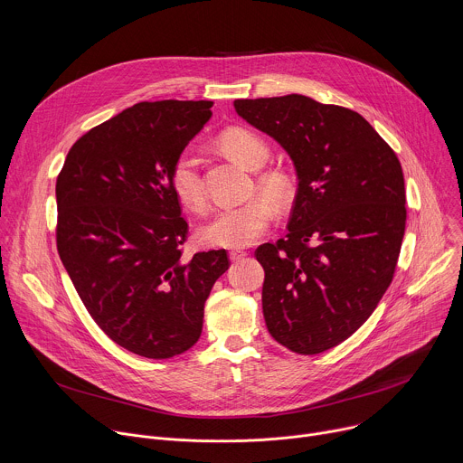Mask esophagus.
Listing matches in <instances>:
<instances>
[{"instance_id": "1", "label": "esophagus", "mask_w": 463, "mask_h": 463, "mask_svg": "<svg viewBox=\"0 0 463 463\" xmlns=\"http://www.w3.org/2000/svg\"><path fill=\"white\" fill-rule=\"evenodd\" d=\"M245 256H247V250H240V249H234V250L229 252V258H231L232 261H240V260H243Z\"/></svg>"}]
</instances>
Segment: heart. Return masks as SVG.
<instances>
[{
  "label": "heart",
  "instance_id": "heart-1",
  "mask_svg": "<svg viewBox=\"0 0 463 463\" xmlns=\"http://www.w3.org/2000/svg\"><path fill=\"white\" fill-rule=\"evenodd\" d=\"M220 145L231 158L249 169H260L269 160L270 154L263 137L241 127H232L222 132ZM171 185L184 205L196 213L205 211L207 193L196 152L184 150L176 158L171 169ZM256 187L276 207L287 205L292 196L288 176L276 169L260 173L256 176ZM272 218V205L263 198H254L241 205L218 211L214 218L200 229V238L203 243L214 247H247L267 232Z\"/></svg>",
  "mask_w": 463,
  "mask_h": 463
}]
</instances>
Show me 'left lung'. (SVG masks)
<instances>
[{
    "label": "left lung",
    "instance_id": "obj_1",
    "mask_svg": "<svg viewBox=\"0 0 463 463\" xmlns=\"http://www.w3.org/2000/svg\"><path fill=\"white\" fill-rule=\"evenodd\" d=\"M234 109L288 152L298 175L287 234L254 252L267 329L296 354L326 353L367 322L392 281L407 222L400 160L340 105L287 94Z\"/></svg>",
    "mask_w": 463,
    "mask_h": 463
}]
</instances>
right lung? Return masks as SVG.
Masks as SVG:
<instances>
[{
    "instance_id": "obj_1",
    "label": "right lung",
    "mask_w": 463,
    "mask_h": 463,
    "mask_svg": "<svg viewBox=\"0 0 463 463\" xmlns=\"http://www.w3.org/2000/svg\"><path fill=\"white\" fill-rule=\"evenodd\" d=\"M213 101H141L85 132L56 180V245L98 327L150 360L189 351L225 249L184 256L189 223L171 185Z\"/></svg>"
}]
</instances>
